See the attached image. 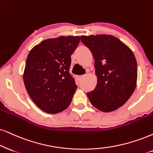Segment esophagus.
<instances>
[{"label": "esophagus", "mask_w": 153, "mask_h": 153, "mask_svg": "<svg viewBox=\"0 0 153 153\" xmlns=\"http://www.w3.org/2000/svg\"><path fill=\"white\" fill-rule=\"evenodd\" d=\"M83 77H84V75H78V76H77V78H78V80H82V78H83Z\"/></svg>", "instance_id": "esophagus-1"}]
</instances>
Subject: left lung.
Segmentation results:
<instances>
[{"mask_svg": "<svg viewBox=\"0 0 153 153\" xmlns=\"http://www.w3.org/2000/svg\"><path fill=\"white\" fill-rule=\"evenodd\" d=\"M80 39L92 52L97 77L95 89L87 95L100 111H115L128 101L136 89L138 70L134 53L109 34L82 35Z\"/></svg>", "mask_w": 153, "mask_h": 153, "instance_id": "8db88e82", "label": "left lung"}]
</instances>
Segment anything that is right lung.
<instances>
[{
	"label": "right lung",
	"instance_id": "add662e5",
	"mask_svg": "<svg viewBox=\"0 0 153 153\" xmlns=\"http://www.w3.org/2000/svg\"><path fill=\"white\" fill-rule=\"evenodd\" d=\"M78 36H61L34 46L27 58L23 81L34 103L49 114L66 109L77 88L68 71Z\"/></svg>",
	"mask_w": 153,
	"mask_h": 153
}]
</instances>
